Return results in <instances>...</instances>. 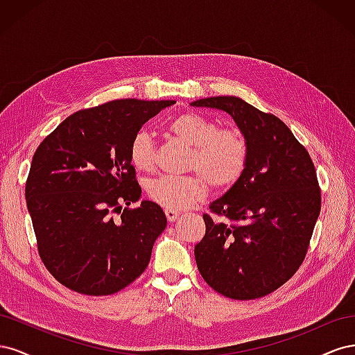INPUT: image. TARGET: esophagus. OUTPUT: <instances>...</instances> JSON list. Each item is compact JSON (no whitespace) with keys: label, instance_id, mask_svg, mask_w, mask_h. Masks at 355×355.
<instances>
[{"label":"esophagus","instance_id":"1","mask_svg":"<svg viewBox=\"0 0 355 355\" xmlns=\"http://www.w3.org/2000/svg\"><path fill=\"white\" fill-rule=\"evenodd\" d=\"M164 213H166V218H167L168 222H175L179 218V214H180L178 210H171V209H166Z\"/></svg>","mask_w":355,"mask_h":355}]
</instances>
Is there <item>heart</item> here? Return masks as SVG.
I'll return each mask as SVG.
<instances>
[{"label": "heart", "instance_id": "b5f03b06", "mask_svg": "<svg viewBox=\"0 0 355 355\" xmlns=\"http://www.w3.org/2000/svg\"><path fill=\"white\" fill-rule=\"evenodd\" d=\"M168 132L191 148L185 176H158L148 182V196L161 207L180 210L206 196L209 184L227 189L244 173L249 146L241 132L218 128L210 118L197 112H184L168 123ZM133 167L149 171L155 166V146L146 130L135 133L128 146Z\"/></svg>", "mask_w": 355, "mask_h": 355}]
</instances>
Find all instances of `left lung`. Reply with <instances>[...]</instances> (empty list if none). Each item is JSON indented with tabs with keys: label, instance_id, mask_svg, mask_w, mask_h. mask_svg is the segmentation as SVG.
<instances>
[{
	"label": "left lung",
	"instance_id": "obj_1",
	"mask_svg": "<svg viewBox=\"0 0 355 355\" xmlns=\"http://www.w3.org/2000/svg\"><path fill=\"white\" fill-rule=\"evenodd\" d=\"M228 112L249 146L241 178L204 213L198 271L218 293L266 296L302 265L321 209L313 159L280 118L235 96L191 103Z\"/></svg>",
	"mask_w": 355,
	"mask_h": 355
}]
</instances>
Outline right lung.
Returning <instances> with one entry per match:
<instances>
[{"label":"right lung","instance_id":"obj_1","mask_svg":"<svg viewBox=\"0 0 355 355\" xmlns=\"http://www.w3.org/2000/svg\"><path fill=\"white\" fill-rule=\"evenodd\" d=\"M173 103L118 99L81 110L37 148L25 197L38 253L73 292L112 295L146 270L167 219L153 201L128 207L142 194L128 146L149 118Z\"/></svg>","mask_w":355,"mask_h":355}]
</instances>
